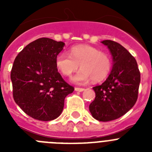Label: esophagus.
<instances>
[{
	"label": "esophagus",
	"instance_id": "obj_1",
	"mask_svg": "<svg viewBox=\"0 0 152 152\" xmlns=\"http://www.w3.org/2000/svg\"><path fill=\"white\" fill-rule=\"evenodd\" d=\"M75 90L76 91H78V92H82V91H84V88H75Z\"/></svg>",
	"mask_w": 152,
	"mask_h": 152
}]
</instances>
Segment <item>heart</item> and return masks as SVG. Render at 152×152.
<instances>
[{
	"label": "heart",
	"instance_id": "1",
	"mask_svg": "<svg viewBox=\"0 0 152 152\" xmlns=\"http://www.w3.org/2000/svg\"><path fill=\"white\" fill-rule=\"evenodd\" d=\"M56 67L64 76H71L78 68L81 69L72 78L76 83L91 80L99 82L104 80L112 68L110 56L99 49L88 45H79L70 49L69 55L61 52L56 56Z\"/></svg>",
	"mask_w": 152,
	"mask_h": 152
}]
</instances>
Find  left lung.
Returning a JSON list of instances; mask_svg holds the SVG:
<instances>
[{
	"label": "left lung",
	"instance_id": "obj_1",
	"mask_svg": "<svg viewBox=\"0 0 152 152\" xmlns=\"http://www.w3.org/2000/svg\"><path fill=\"white\" fill-rule=\"evenodd\" d=\"M101 42L110 51L113 64L107 80L93 88L96 96L89 110L96 120L108 122L121 117L135 105L141 77L136 60L127 49L112 40Z\"/></svg>",
	"mask_w": 152,
	"mask_h": 152
}]
</instances>
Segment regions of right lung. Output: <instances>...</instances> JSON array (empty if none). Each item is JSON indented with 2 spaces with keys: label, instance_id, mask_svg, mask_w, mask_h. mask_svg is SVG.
<instances>
[{
  "label": "right lung",
  "instance_id": "obj_1",
  "mask_svg": "<svg viewBox=\"0 0 152 152\" xmlns=\"http://www.w3.org/2000/svg\"><path fill=\"white\" fill-rule=\"evenodd\" d=\"M64 43L40 38L28 44L13 61L10 79L14 101L35 119L50 121L60 116L64 99L75 88L58 72L56 56Z\"/></svg>",
  "mask_w": 152,
  "mask_h": 152
}]
</instances>
